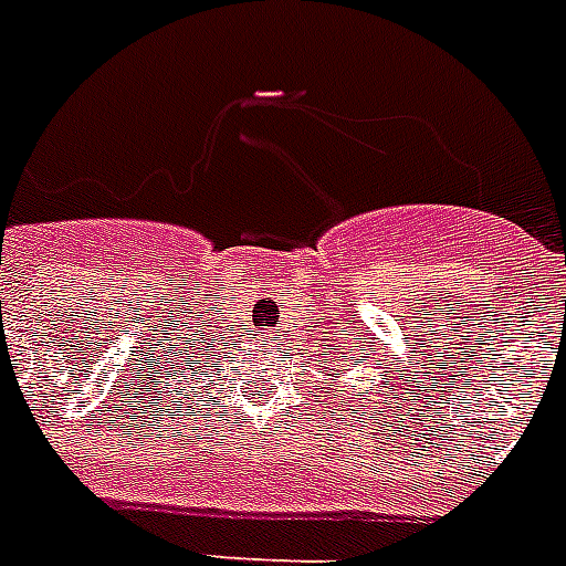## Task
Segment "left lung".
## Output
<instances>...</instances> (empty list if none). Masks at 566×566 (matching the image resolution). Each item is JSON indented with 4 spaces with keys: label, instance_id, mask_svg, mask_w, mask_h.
I'll return each mask as SVG.
<instances>
[{
    "label": "left lung",
    "instance_id": "8db88e82",
    "mask_svg": "<svg viewBox=\"0 0 566 566\" xmlns=\"http://www.w3.org/2000/svg\"><path fill=\"white\" fill-rule=\"evenodd\" d=\"M335 376H337V373H335Z\"/></svg>",
    "mask_w": 566,
    "mask_h": 566
}]
</instances>
